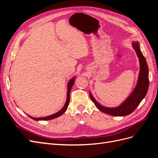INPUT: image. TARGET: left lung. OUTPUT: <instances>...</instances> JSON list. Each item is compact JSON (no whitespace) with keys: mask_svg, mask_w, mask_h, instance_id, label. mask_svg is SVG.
I'll return each mask as SVG.
<instances>
[{"mask_svg":"<svg viewBox=\"0 0 158 158\" xmlns=\"http://www.w3.org/2000/svg\"><path fill=\"white\" fill-rule=\"evenodd\" d=\"M132 47L135 49L140 61V73L138 76V82L136 88L125 102L120 106L114 108H109L102 106L98 103L89 93V97L94 103L96 107L104 113L113 116H125L132 113L140 104L142 100L144 98L148 92L149 87V78H148V66L144 55L140 51L139 44L138 42H133Z\"/></svg>","mask_w":158,"mask_h":158,"instance_id":"left-lung-1","label":"left lung"}]
</instances>
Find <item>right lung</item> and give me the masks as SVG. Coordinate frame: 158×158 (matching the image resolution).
Returning a JSON list of instances; mask_svg holds the SVG:
<instances>
[{
  "label": "right lung",
  "instance_id": "obj_1",
  "mask_svg": "<svg viewBox=\"0 0 158 158\" xmlns=\"http://www.w3.org/2000/svg\"><path fill=\"white\" fill-rule=\"evenodd\" d=\"M74 83V78H72L70 82H69L68 84V90H67V99H66V102L64 104V107L62 108L59 111H58L57 113L52 114V115H49V116H47V117H39V118H35V117H30L31 118L33 119V120L35 121H47V120H51V119H52V118H56L58 117L59 116H60L61 114H63L65 111L68 108V106H69V102H70V92L71 91V89L72 88H73V85Z\"/></svg>",
  "mask_w": 158,
  "mask_h": 158
}]
</instances>
